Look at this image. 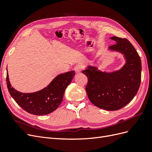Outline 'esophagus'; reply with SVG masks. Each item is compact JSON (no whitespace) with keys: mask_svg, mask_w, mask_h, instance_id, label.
Segmentation results:
<instances>
[{"mask_svg":"<svg viewBox=\"0 0 152 152\" xmlns=\"http://www.w3.org/2000/svg\"><path fill=\"white\" fill-rule=\"evenodd\" d=\"M83 69V66H82V65H77L75 67H74V70L77 72V73H79L81 72V70Z\"/></svg>","mask_w":152,"mask_h":152,"instance_id":"1","label":"esophagus"}]
</instances>
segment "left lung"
<instances>
[{"mask_svg": "<svg viewBox=\"0 0 152 152\" xmlns=\"http://www.w3.org/2000/svg\"><path fill=\"white\" fill-rule=\"evenodd\" d=\"M116 44L109 49L124 55L126 63L121 70L103 72L94 66L82 71L88 79L86 93L91 102L102 109L113 111L125 107L134 98L141 83V62L136 50L127 39L112 37Z\"/></svg>", "mask_w": 152, "mask_h": 152, "instance_id": "left-lung-1", "label": "left lung"}]
</instances>
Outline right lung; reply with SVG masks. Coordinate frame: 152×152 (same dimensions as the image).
I'll return each mask as SVG.
<instances>
[{
  "mask_svg": "<svg viewBox=\"0 0 152 152\" xmlns=\"http://www.w3.org/2000/svg\"><path fill=\"white\" fill-rule=\"evenodd\" d=\"M75 74L72 70L58 75L43 89L32 93H23L11 87L8 73L7 86L12 98L21 108L35 115H43L54 112L63 101L67 86Z\"/></svg>",
  "mask_w": 152,
  "mask_h": 152,
  "instance_id": "add662e5",
  "label": "right lung"
}]
</instances>
